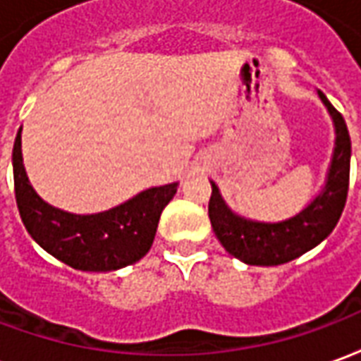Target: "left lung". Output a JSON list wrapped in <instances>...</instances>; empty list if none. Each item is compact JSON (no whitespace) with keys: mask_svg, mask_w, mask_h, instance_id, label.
Instances as JSON below:
<instances>
[{"mask_svg":"<svg viewBox=\"0 0 361 361\" xmlns=\"http://www.w3.org/2000/svg\"><path fill=\"white\" fill-rule=\"evenodd\" d=\"M334 126V150L326 172L325 185L305 209L280 222H261L234 212L220 195L219 185L211 181L209 219L222 247L247 265L274 267L288 263L313 250L325 240L341 219L350 180V135L346 121L326 96L319 90Z\"/></svg>","mask_w":361,"mask_h":361,"instance_id":"1","label":"left lung"}]
</instances>
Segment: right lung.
Returning a JSON list of instances; mask_svg holds the SVG:
<instances>
[{
	"mask_svg": "<svg viewBox=\"0 0 361 361\" xmlns=\"http://www.w3.org/2000/svg\"><path fill=\"white\" fill-rule=\"evenodd\" d=\"M20 131L13 145V178L20 219L42 250L77 271L108 272L133 265L149 253L164 207L178 183L150 188L110 211L75 214L46 203L23 164Z\"/></svg>",
	"mask_w": 361,
	"mask_h": 361,
	"instance_id": "obj_1",
	"label": "right lung"
}]
</instances>
